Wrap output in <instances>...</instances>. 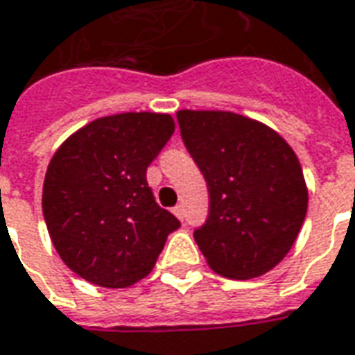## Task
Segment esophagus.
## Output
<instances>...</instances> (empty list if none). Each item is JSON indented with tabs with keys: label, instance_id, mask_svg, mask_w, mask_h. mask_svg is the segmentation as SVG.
Returning <instances> with one entry per match:
<instances>
[{
	"label": "esophagus",
	"instance_id": "esophagus-1",
	"mask_svg": "<svg viewBox=\"0 0 355 355\" xmlns=\"http://www.w3.org/2000/svg\"><path fill=\"white\" fill-rule=\"evenodd\" d=\"M173 213H175L180 220H184V207H182V205H175V207H173Z\"/></svg>",
	"mask_w": 355,
	"mask_h": 355
}]
</instances>
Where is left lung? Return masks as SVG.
I'll list each match as a JSON object with an SVG mask.
<instances>
[{
	"instance_id": "8db88e82",
	"label": "left lung",
	"mask_w": 355,
	"mask_h": 355,
	"mask_svg": "<svg viewBox=\"0 0 355 355\" xmlns=\"http://www.w3.org/2000/svg\"><path fill=\"white\" fill-rule=\"evenodd\" d=\"M186 150L209 190L194 230L213 271L246 281L271 271L304 225L307 188L296 153L269 126L230 111L177 113Z\"/></svg>"
}]
</instances>
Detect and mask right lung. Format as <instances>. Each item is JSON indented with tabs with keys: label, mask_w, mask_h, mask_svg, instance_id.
Returning a JSON list of instances; mask_svg holds the SVG:
<instances>
[{
	"label": "right lung",
	"mask_w": 355,
	"mask_h": 355,
	"mask_svg": "<svg viewBox=\"0 0 355 355\" xmlns=\"http://www.w3.org/2000/svg\"><path fill=\"white\" fill-rule=\"evenodd\" d=\"M173 132L175 121L163 113L101 117L69 136L49 161L44 219L57 254L84 281L132 286L180 227L146 180Z\"/></svg>",
	"instance_id": "add662e5"
}]
</instances>
